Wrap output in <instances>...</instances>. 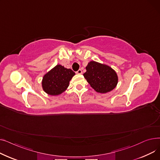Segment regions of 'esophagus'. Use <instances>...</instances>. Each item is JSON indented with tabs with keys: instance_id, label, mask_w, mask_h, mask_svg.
<instances>
[{
	"instance_id": "esophagus-1",
	"label": "esophagus",
	"mask_w": 160,
	"mask_h": 160,
	"mask_svg": "<svg viewBox=\"0 0 160 160\" xmlns=\"http://www.w3.org/2000/svg\"><path fill=\"white\" fill-rule=\"evenodd\" d=\"M76 73H77V74H82V71L81 69H78L77 72H76Z\"/></svg>"
}]
</instances>
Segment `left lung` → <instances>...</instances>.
<instances>
[{
  "label": "left lung",
  "instance_id": "8db88e82",
  "mask_svg": "<svg viewBox=\"0 0 160 160\" xmlns=\"http://www.w3.org/2000/svg\"><path fill=\"white\" fill-rule=\"evenodd\" d=\"M86 69L83 77L97 92L106 93L116 87L118 77L110 67L93 61L88 64Z\"/></svg>",
  "mask_w": 160,
  "mask_h": 160
}]
</instances>
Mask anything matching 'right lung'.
I'll list each match as a JSON object with an SVG mask.
<instances>
[{"instance_id":"right-lung-1","label":"right lung","mask_w":160,"mask_h":160,"mask_svg":"<svg viewBox=\"0 0 160 160\" xmlns=\"http://www.w3.org/2000/svg\"><path fill=\"white\" fill-rule=\"evenodd\" d=\"M74 74V72L71 69L57 65L44 75L42 80V87L50 95H60L69 86V82Z\"/></svg>"}]
</instances>
